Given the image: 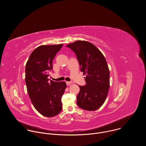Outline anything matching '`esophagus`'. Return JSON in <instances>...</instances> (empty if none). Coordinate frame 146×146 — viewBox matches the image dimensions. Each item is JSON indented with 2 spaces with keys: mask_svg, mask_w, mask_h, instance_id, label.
Returning <instances> with one entry per match:
<instances>
[{
  "mask_svg": "<svg viewBox=\"0 0 146 146\" xmlns=\"http://www.w3.org/2000/svg\"><path fill=\"white\" fill-rule=\"evenodd\" d=\"M71 84H72L71 82H66V84H67V85H70Z\"/></svg>",
  "mask_w": 146,
  "mask_h": 146,
  "instance_id": "34e87169",
  "label": "esophagus"
}]
</instances>
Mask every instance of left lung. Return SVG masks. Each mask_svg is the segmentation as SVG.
I'll use <instances>...</instances> for the list:
<instances>
[{"label":"left lung","mask_w":146,"mask_h":146,"mask_svg":"<svg viewBox=\"0 0 146 146\" xmlns=\"http://www.w3.org/2000/svg\"><path fill=\"white\" fill-rule=\"evenodd\" d=\"M77 57L81 71L85 75V85L79 86L78 106L95 111L104 104L110 88V71L104 56L93 44L78 40L66 45Z\"/></svg>","instance_id":"8db88e82"}]
</instances>
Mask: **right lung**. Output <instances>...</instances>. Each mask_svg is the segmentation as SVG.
I'll use <instances>...</instances> for the list:
<instances>
[{
	"instance_id": "obj_1",
	"label": "right lung",
	"mask_w": 146,
	"mask_h": 146,
	"mask_svg": "<svg viewBox=\"0 0 146 146\" xmlns=\"http://www.w3.org/2000/svg\"><path fill=\"white\" fill-rule=\"evenodd\" d=\"M63 44L40 45L30 54L26 64L25 82L30 98L35 109L42 115L53 117L62 109L61 98L66 84L49 82L53 60Z\"/></svg>"
}]
</instances>
